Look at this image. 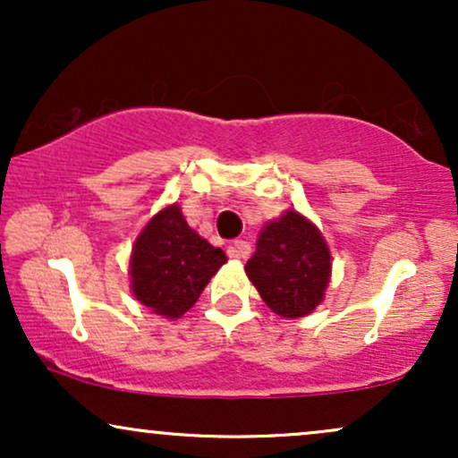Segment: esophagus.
I'll return each instance as SVG.
<instances>
[{
    "label": "esophagus",
    "mask_w": 458,
    "mask_h": 458,
    "mask_svg": "<svg viewBox=\"0 0 458 458\" xmlns=\"http://www.w3.org/2000/svg\"><path fill=\"white\" fill-rule=\"evenodd\" d=\"M228 254L233 256V259H239V260H245V259H250V254H251V247H250V243H247V241H234L233 245L228 247Z\"/></svg>",
    "instance_id": "esophagus-1"
}]
</instances>
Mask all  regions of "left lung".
<instances>
[{
	"mask_svg": "<svg viewBox=\"0 0 458 458\" xmlns=\"http://www.w3.org/2000/svg\"><path fill=\"white\" fill-rule=\"evenodd\" d=\"M245 271L273 312L299 318L323 301L331 254L317 225L301 213L286 211L262 225Z\"/></svg>",
	"mask_w": 458,
	"mask_h": 458,
	"instance_id": "left-lung-1",
	"label": "left lung"
}]
</instances>
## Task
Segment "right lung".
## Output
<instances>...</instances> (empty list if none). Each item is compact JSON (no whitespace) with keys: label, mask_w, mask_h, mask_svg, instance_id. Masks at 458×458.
Returning <instances> with one entry per match:
<instances>
[{"label":"right lung","mask_w":458,"mask_h":458,"mask_svg":"<svg viewBox=\"0 0 458 458\" xmlns=\"http://www.w3.org/2000/svg\"><path fill=\"white\" fill-rule=\"evenodd\" d=\"M225 260L219 247L189 228L181 207L170 204L135 239L131 291L159 317L181 318Z\"/></svg>","instance_id":"obj_1"}]
</instances>
